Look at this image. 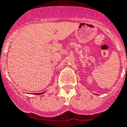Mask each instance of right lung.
I'll return each instance as SVG.
<instances>
[{"label":"right lung","mask_w":127,"mask_h":127,"mask_svg":"<svg viewBox=\"0 0 127 127\" xmlns=\"http://www.w3.org/2000/svg\"><path fill=\"white\" fill-rule=\"evenodd\" d=\"M43 94V93H39V94H36V95H39V94Z\"/></svg>","instance_id":"right-lung-1"}]
</instances>
